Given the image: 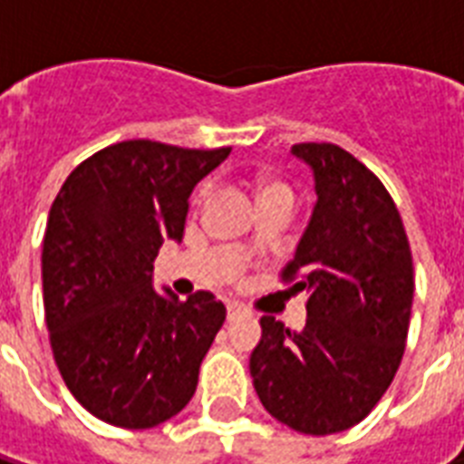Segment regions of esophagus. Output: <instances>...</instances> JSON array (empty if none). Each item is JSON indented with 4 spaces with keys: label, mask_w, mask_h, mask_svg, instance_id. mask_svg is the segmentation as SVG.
<instances>
[{
    "label": "esophagus",
    "mask_w": 464,
    "mask_h": 464,
    "mask_svg": "<svg viewBox=\"0 0 464 464\" xmlns=\"http://www.w3.org/2000/svg\"><path fill=\"white\" fill-rule=\"evenodd\" d=\"M243 313H246V308L240 304H236V301H228V304H226V315H228V320H236V317L243 315Z\"/></svg>",
    "instance_id": "esophagus-1"
}]
</instances>
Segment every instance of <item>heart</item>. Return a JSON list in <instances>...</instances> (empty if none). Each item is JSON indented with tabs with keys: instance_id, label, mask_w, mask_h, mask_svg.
Here are the masks:
<instances>
[{
	"instance_id": "heart-1",
	"label": "heart",
	"mask_w": 464,
	"mask_h": 464,
	"mask_svg": "<svg viewBox=\"0 0 464 464\" xmlns=\"http://www.w3.org/2000/svg\"><path fill=\"white\" fill-rule=\"evenodd\" d=\"M207 195V189H202V197ZM272 195H289V188L286 185H282V182H267V185H262L260 189V197H272Z\"/></svg>"
}]
</instances>
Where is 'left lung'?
Wrapping results in <instances>:
<instances>
[{
	"mask_svg": "<svg viewBox=\"0 0 464 464\" xmlns=\"http://www.w3.org/2000/svg\"><path fill=\"white\" fill-rule=\"evenodd\" d=\"M315 207L282 276L305 294V327L265 315L250 353L262 407L294 431L330 436L371 414L395 378L410 330L414 267L382 182L334 144H294Z\"/></svg>",
	"mask_w": 464,
	"mask_h": 464,
	"instance_id": "8db88e82",
	"label": "left lung"
}]
</instances>
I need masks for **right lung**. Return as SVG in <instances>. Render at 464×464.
Instances as JSON below:
<instances>
[{
    "label": "right lung",
    "instance_id": "add662e5",
    "mask_svg": "<svg viewBox=\"0 0 464 464\" xmlns=\"http://www.w3.org/2000/svg\"><path fill=\"white\" fill-rule=\"evenodd\" d=\"M231 149L120 141L72 170L43 240V304L54 363L83 410L151 429L192 400L226 320L209 291L154 289V260L180 243L189 195Z\"/></svg>",
    "mask_w": 464,
    "mask_h": 464
}]
</instances>
